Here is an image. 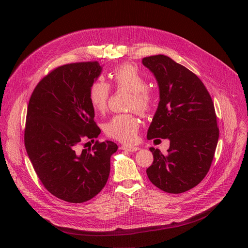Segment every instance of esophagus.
I'll use <instances>...</instances> for the list:
<instances>
[{
	"mask_svg": "<svg viewBox=\"0 0 248 248\" xmlns=\"http://www.w3.org/2000/svg\"><path fill=\"white\" fill-rule=\"evenodd\" d=\"M122 150H125V151H129V152H135L137 150H139L140 148L137 146H131V145H123L121 146Z\"/></svg>",
	"mask_w": 248,
	"mask_h": 248,
	"instance_id": "1",
	"label": "esophagus"
}]
</instances>
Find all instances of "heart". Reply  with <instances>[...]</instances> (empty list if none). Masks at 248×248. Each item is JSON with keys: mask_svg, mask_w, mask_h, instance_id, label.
Masks as SVG:
<instances>
[{"mask_svg": "<svg viewBox=\"0 0 248 248\" xmlns=\"http://www.w3.org/2000/svg\"><path fill=\"white\" fill-rule=\"evenodd\" d=\"M114 85L118 89L131 92L129 108H135L140 113L148 112L153 106V97L147 87L145 77L131 63H124L116 67L110 75ZM110 94V86L103 79H97L89 89V101L95 111L103 112L107 107ZM139 127L138 119L131 114H121L115 116L105 125L108 136L122 141L133 142Z\"/></svg>", "mask_w": 248, "mask_h": 248, "instance_id": "obj_1", "label": "heart"}]
</instances>
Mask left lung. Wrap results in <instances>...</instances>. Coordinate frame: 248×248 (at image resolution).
I'll use <instances>...</instances> for the list:
<instances>
[{
	"instance_id": "left-lung-1",
	"label": "left lung",
	"mask_w": 248,
	"mask_h": 248,
	"mask_svg": "<svg viewBox=\"0 0 248 248\" xmlns=\"http://www.w3.org/2000/svg\"><path fill=\"white\" fill-rule=\"evenodd\" d=\"M142 63L156 78L160 101L147 138H168L164 155L153 147L154 161L146 170L150 182L168 193L196 186L207 174L219 139L213 101L202 81L189 69L164 55Z\"/></svg>"
}]
</instances>
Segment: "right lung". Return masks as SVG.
I'll list each match as a JSON object with an SVG mask.
<instances>
[{
	"label": "right lung",
	"mask_w": 248,
	"mask_h": 248,
	"mask_svg": "<svg viewBox=\"0 0 248 248\" xmlns=\"http://www.w3.org/2000/svg\"><path fill=\"white\" fill-rule=\"evenodd\" d=\"M101 73L98 62L59 66L37 84L29 100L27 155L46 189L66 202L88 201L103 189L111 156L118 150L109 140L79 149L84 139L94 141L101 132L89 101V89Z\"/></svg>",
	"instance_id": "right-lung-1"
}]
</instances>
